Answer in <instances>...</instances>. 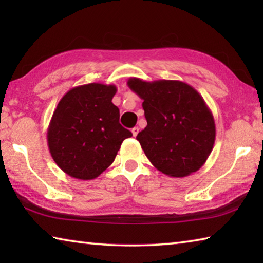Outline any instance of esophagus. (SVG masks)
Instances as JSON below:
<instances>
[{
    "label": "esophagus",
    "instance_id": "esophagus-1",
    "mask_svg": "<svg viewBox=\"0 0 263 263\" xmlns=\"http://www.w3.org/2000/svg\"><path fill=\"white\" fill-rule=\"evenodd\" d=\"M138 133H139V127H133V128H132V135L136 137V136L138 135Z\"/></svg>",
    "mask_w": 263,
    "mask_h": 263
}]
</instances>
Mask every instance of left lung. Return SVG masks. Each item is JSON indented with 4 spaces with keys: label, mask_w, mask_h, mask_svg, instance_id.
Returning <instances> with one entry per match:
<instances>
[{
    "label": "left lung",
    "mask_w": 263,
    "mask_h": 263,
    "mask_svg": "<svg viewBox=\"0 0 263 263\" xmlns=\"http://www.w3.org/2000/svg\"><path fill=\"white\" fill-rule=\"evenodd\" d=\"M127 86L144 101L147 126L137 140L151 163L172 177L197 172L216 139L215 119L199 92L177 80L147 82L131 78Z\"/></svg>",
    "instance_id": "1"
}]
</instances>
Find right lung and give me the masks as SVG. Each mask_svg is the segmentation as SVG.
<instances>
[{
	"mask_svg": "<svg viewBox=\"0 0 263 263\" xmlns=\"http://www.w3.org/2000/svg\"><path fill=\"white\" fill-rule=\"evenodd\" d=\"M114 84L88 83L72 88L57 105L47 130L54 162L78 180H92L108 168L124 139L132 133L119 124L112 102Z\"/></svg>",
	"mask_w": 263,
	"mask_h": 263,
	"instance_id": "obj_1",
	"label": "right lung"
}]
</instances>
